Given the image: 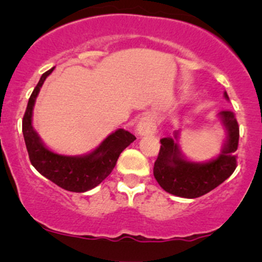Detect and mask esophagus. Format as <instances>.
<instances>
[{"label": "esophagus", "instance_id": "1", "mask_svg": "<svg viewBox=\"0 0 262 262\" xmlns=\"http://www.w3.org/2000/svg\"><path fill=\"white\" fill-rule=\"evenodd\" d=\"M156 132V122L155 118L152 116L143 117L140 118V121L137 124V133L139 135H146V134H152Z\"/></svg>", "mask_w": 262, "mask_h": 262}]
</instances>
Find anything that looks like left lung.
I'll list each match as a JSON object with an SVG mask.
<instances>
[{"label": "left lung", "instance_id": "left-lung-1", "mask_svg": "<svg viewBox=\"0 0 262 262\" xmlns=\"http://www.w3.org/2000/svg\"><path fill=\"white\" fill-rule=\"evenodd\" d=\"M225 100H229L224 92ZM225 130L221 154L206 162L187 160L179 145L180 132L173 138H162L159 156L154 164V176L159 185L169 193L183 198H197L208 193L234 172L235 151L239 143V125L230 111L218 114Z\"/></svg>", "mask_w": 262, "mask_h": 262}]
</instances>
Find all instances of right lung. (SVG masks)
<instances>
[{
    "instance_id": "obj_1",
    "label": "right lung",
    "mask_w": 262,
    "mask_h": 262,
    "mask_svg": "<svg viewBox=\"0 0 262 262\" xmlns=\"http://www.w3.org/2000/svg\"><path fill=\"white\" fill-rule=\"evenodd\" d=\"M54 68L41 75L38 85L29 97L22 132L29 160L35 170L59 187L71 192H86L95 188L112 172L121 152L137 139L124 129H117L100 145L85 155H61L54 152L44 144L33 128V108L45 79L53 73Z\"/></svg>"
}]
</instances>
